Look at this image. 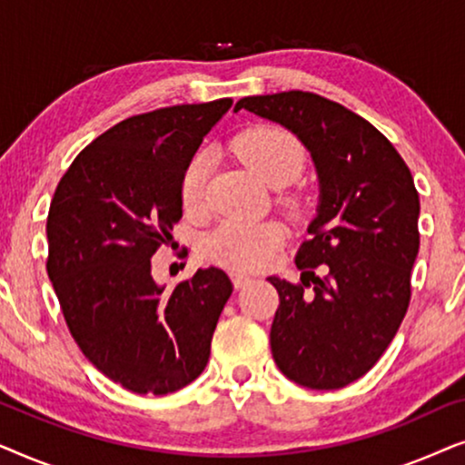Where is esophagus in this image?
<instances>
[{"label": "esophagus", "mask_w": 465, "mask_h": 465, "mask_svg": "<svg viewBox=\"0 0 465 465\" xmlns=\"http://www.w3.org/2000/svg\"><path fill=\"white\" fill-rule=\"evenodd\" d=\"M252 282V277L250 275H245V272H239V271H234L232 272V283H234V288H245L247 283Z\"/></svg>", "instance_id": "esophagus-1"}]
</instances>
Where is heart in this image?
<instances>
[{"mask_svg": "<svg viewBox=\"0 0 465 465\" xmlns=\"http://www.w3.org/2000/svg\"><path fill=\"white\" fill-rule=\"evenodd\" d=\"M232 148L241 161L272 188H282L294 182L304 164L302 145L292 133L279 126H252L234 137ZM209 169H212V158L205 152L194 154L183 169L180 196L186 212H199L205 203ZM283 239V228L271 222L266 224L224 222L205 239L203 252L213 262L241 271H253L271 262L272 253L282 247Z\"/></svg>", "mask_w": 465, "mask_h": 465, "instance_id": "heart-1", "label": "heart"}]
</instances>
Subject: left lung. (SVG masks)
<instances>
[{"label": "left lung", "mask_w": 465, "mask_h": 465, "mask_svg": "<svg viewBox=\"0 0 465 465\" xmlns=\"http://www.w3.org/2000/svg\"><path fill=\"white\" fill-rule=\"evenodd\" d=\"M239 110L285 126L315 163L320 205L296 253L301 283L269 277L279 292L271 351L294 383L339 390L377 364L409 309L415 182L390 139L336 101L288 91L243 97Z\"/></svg>", "instance_id": "obj_1"}]
</instances>
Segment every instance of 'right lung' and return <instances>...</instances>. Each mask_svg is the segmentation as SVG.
Here are the masks:
<instances>
[{"label": "right lung", "instance_id": "right-lung-1", "mask_svg": "<svg viewBox=\"0 0 465 465\" xmlns=\"http://www.w3.org/2000/svg\"><path fill=\"white\" fill-rule=\"evenodd\" d=\"M231 105L161 107L114 124L75 156L50 203L46 269L69 332L129 391H177L209 361L231 279L209 266L164 292L150 258L182 218L183 169Z\"/></svg>", "mask_w": 465, "mask_h": 465}]
</instances>
